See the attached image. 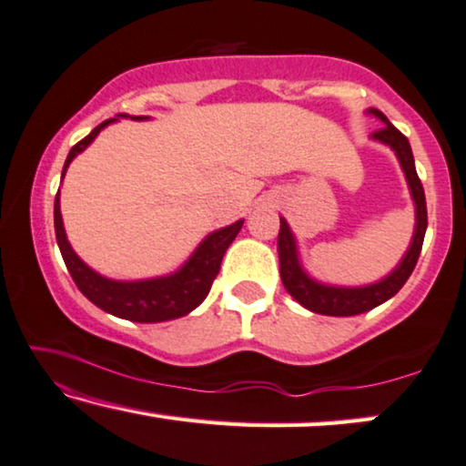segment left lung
<instances>
[{
	"mask_svg": "<svg viewBox=\"0 0 466 466\" xmlns=\"http://www.w3.org/2000/svg\"><path fill=\"white\" fill-rule=\"evenodd\" d=\"M371 116H376L378 120L384 122L382 128H378L371 135V139H376L384 146H389L401 165L405 179H408L411 200L416 205V228L414 236H411L408 253L403 255V259L399 261V266L392 270L389 277H384L378 283L365 285V287H333L323 285L319 280H314L304 272V268L299 264L296 236L289 230V224L280 218V232H279V261H280V280H283L285 289L289 291L293 299L299 301L301 306L308 310L327 314V317H355L371 310L380 304H384L386 299H390L395 293L405 285V280L410 279V274L414 272L416 261L420 258L424 232H427V200H424V189L422 183L418 179L416 165H414V154H411L408 137L392 127L382 111L370 109Z\"/></svg>",
	"mask_w": 466,
	"mask_h": 466,
	"instance_id": "1",
	"label": "left lung"
}]
</instances>
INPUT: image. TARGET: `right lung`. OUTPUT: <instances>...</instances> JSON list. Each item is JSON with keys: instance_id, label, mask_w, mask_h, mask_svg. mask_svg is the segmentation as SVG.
Here are the masks:
<instances>
[{"instance_id": "right-lung-1", "label": "right lung", "mask_w": 466, "mask_h": 466, "mask_svg": "<svg viewBox=\"0 0 466 466\" xmlns=\"http://www.w3.org/2000/svg\"><path fill=\"white\" fill-rule=\"evenodd\" d=\"M117 117H128L127 114H117ZM117 117L101 122L93 133L84 137L80 143L71 147V152L65 160L63 177L67 173V167L77 154L84 152L95 137L111 122H117ZM133 120H147V116H133ZM242 219L236 224L221 228L208 234L200 242L198 248L189 255V259L183 264L179 270L168 274V277L147 279V280H111L101 277L93 268H88L84 261L77 258L74 248H71L67 234L63 228L61 218V202L58 194L55 198V232L56 242L61 248L65 266L74 279L84 296H86L95 306L101 310L114 314V317L135 320V323H162V320L186 317L192 312L196 306L202 304V299L208 296L215 277L219 274L221 259H224L226 248L232 245L236 234L240 232Z\"/></svg>"}]
</instances>
